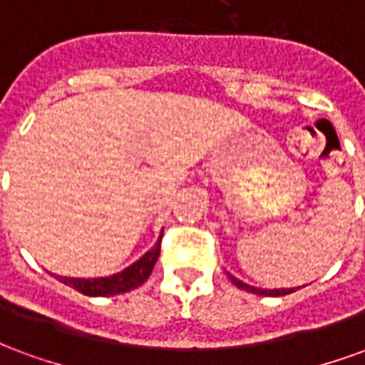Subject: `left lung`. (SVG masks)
<instances>
[{"label": "left lung", "instance_id": "left-lung-1", "mask_svg": "<svg viewBox=\"0 0 365 365\" xmlns=\"http://www.w3.org/2000/svg\"><path fill=\"white\" fill-rule=\"evenodd\" d=\"M229 279L237 287H240V289L245 291H250V293H256V295H266V297H279V295H289V293H293L295 289H256V287H250V285H246V283H242L240 279H237L235 275L229 274Z\"/></svg>", "mask_w": 365, "mask_h": 365}]
</instances>
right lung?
I'll use <instances>...</instances> for the list:
<instances>
[{"label":"right lung","instance_id":"1","mask_svg":"<svg viewBox=\"0 0 365 365\" xmlns=\"http://www.w3.org/2000/svg\"><path fill=\"white\" fill-rule=\"evenodd\" d=\"M164 235V232H162ZM162 235H160L158 242L144 254L143 258L135 262L133 266L123 269L120 274L109 275V277H97V279H76V277H60V282L66 283L76 291H80L83 295L90 297H111L117 293H125V291L136 289L138 285H143L148 275L152 274V268L158 260L160 256V242H162Z\"/></svg>","mask_w":365,"mask_h":365}]
</instances>
